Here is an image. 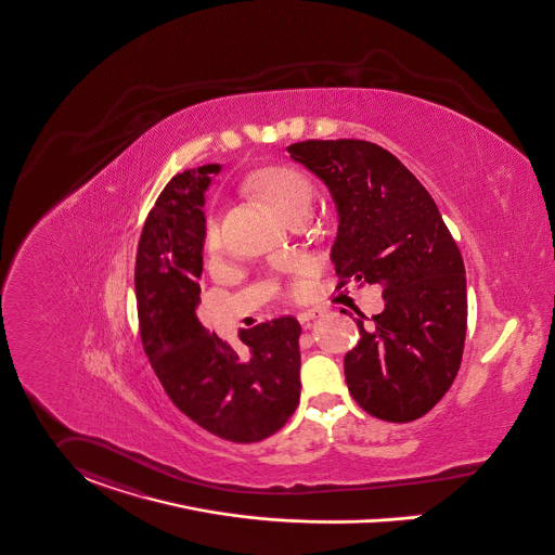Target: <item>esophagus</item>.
Returning a JSON list of instances; mask_svg holds the SVG:
<instances>
[{"mask_svg":"<svg viewBox=\"0 0 555 555\" xmlns=\"http://www.w3.org/2000/svg\"><path fill=\"white\" fill-rule=\"evenodd\" d=\"M296 318H298V322L302 324V328H309L313 320L322 318V311H320V309H315V307H311V309H302V311H298V315H296Z\"/></svg>","mask_w":555,"mask_h":555,"instance_id":"34e87169","label":"esophagus"}]
</instances>
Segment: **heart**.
Listing matches in <instances>:
<instances>
[{"instance_id":"1","label":"heart","mask_w":555,"mask_h":555,"mask_svg":"<svg viewBox=\"0 0 555 555\" xmlns=\"http://www.w3.org/2000/svg\"><path fill=\"white\" fill-rule=\"evenodd\" d=\"M244 189L250 195L262 199L264 204H269L284 219L296 208L307 206L311 195V186L307 183V179L286 166H264L255 170L244 181ZM204 248L210 255L219 253L221 248V229L215 219L206 222Z\"/></svg>"}]
</instances>
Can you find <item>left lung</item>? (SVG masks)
<instances>
[{"instance_id":"obj_1","label":"left lung","mask_w":555,"mask_h":555,"mask_svg":"<svg viewBox=\"0 0 555 555\" xmlns=\"http://www.w3.org/2000/svg\"><path fill=\"white\" fill-rule=\"evenodd\" d=\"M291 157L333 195L336 275L380 284L385 309L345 356V380L369 414L408 423L450 389L467 331L465 264L429 191L369 141H305Z\"/></svg>"}]
</instances>
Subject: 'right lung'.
<instances>
[{"mask_svg": "<svg viewBox=\"0 0 555 555\" xmlns=\"http://www.w3.org/2000/svg\"><path fill=\"white\" fill-rule=\"evenodd\" d=\"M221 164L177 175L149 212L137 253L139 326L168 398L222 440L260 442L293 416L300 398V326L293 315L240 331L242 349L197 318L204 193Z\"/></svg>", "mask_w": 555, "mask_h": 555, "instance_id": "add662e5", "label": "right lung"}]
</instances>
